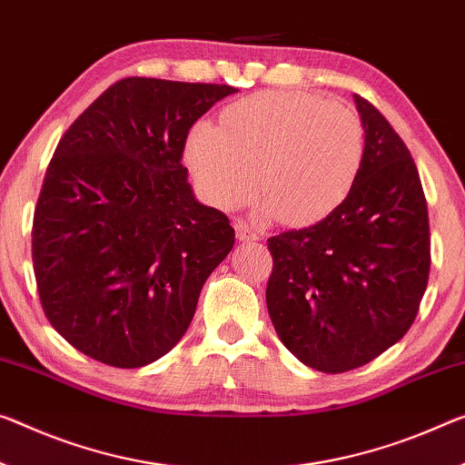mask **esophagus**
<instances>
[{
  "label": "esophagus",
  "instance_id": "esophagus-1",
  "mask_svg": "<svg viewBox=\"0 0 465 465\" xmlns=\"http://www.w3.org/2000/svg\"><path fill=\"white\" fill-rule=\"evenodd\" d=\"M234 231H237L239 241H257V239H260V234H257L255 228L249 223H242V220H237V223H234Z\"/></svg>",
  "mask_w": 465,
  "mask_h": 465
}]
</instances>
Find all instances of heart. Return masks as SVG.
Instances as JSON below:
<instances>
[{
  "mask_svg": "<svg viewBox=\"0 0 465 465\" xmlns=\"http://www.w3.org/2000/svg\"><path fill=\"white\" fill-rule=\"evenodd\" d=\"M205 197L231 210L255 184L284 223L326 216L351 191L363 126L347 105L303 91H266L228 105L220 126L197 123L184 147Z\"/></svg>",
  "mask_w": 465,
  "mask_h": 465,
  "instance_id": "heart-1",
  "label": "heart"
}]
</instances>
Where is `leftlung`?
<instances>
[{
    "label": "left lung",
    "mask_w": 465,
    "mask_h": 465,
    "mask_svg": "<svg viewBox=\"0 0 465 465\" xmlns=\"http://www.w3.org/2000/svg\"><path fill=\"white\" fill-rule=\"evenodd\" d=\"M366 145L349 195L320 223L268 239L270 320L284 347L326 374L372 361L410 331L430 272L416 162L389 120L355 95Z\"/></svg>",
    "instance_id": "1"
}]
</instances>
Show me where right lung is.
I'll list each match as a JSON object with an SVG mask.
<instances>
[{
  "label": "right lung",
  "mask_w": 465,
  "mask_h": 465,
  "mask_svg": "<svg viewBox=\"0 0 465 465\" xmlns=\"http://www.w3.org/2000/svg\"><path fill=\"white\" fill-rule=\"evenodd\" d=\"M231 84L128 76L55 147L33 218V268L55 331L91 360L141 368L166 355L231 253L226 213L195 202L184 143Z\"/></svg>",
  "instance_id": "obj_1"
}]
</instances>
